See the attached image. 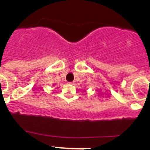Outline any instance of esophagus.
Wrapping results in <instances>:
<instances>
[{
    "label": "esophagus",
    "mask_w": 150,
    "mask_h": 150,
    "mask_svg": "<svg viewBox=\"0 0 150 150\" xmlns=\"http://www.w3.org/2000/svg\"><path fill=\"white\" fill-rule=\"evenodd\" d=\"M69 83L71 84V85H74V84H75V83H74V82H69Z\"/></svg>",
    "instance_id": "34e87169"
}]
</instances>
